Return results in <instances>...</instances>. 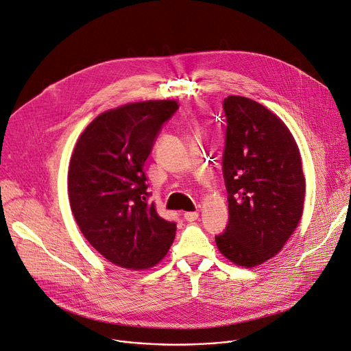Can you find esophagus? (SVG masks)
<instances>
[{
    "label": "esophagus",
    "mask_w": 351,
    "mask_h": 351,
    "mask_svg": "<svg viewBox=\"0 0 351 351\" xmlns=\"http://www.w3.org/2000/svg\"><path fill=\"white\" fill-rule=\"evenodd\" d=\"M198 216H199L198 212H185L184 213V219L186 221H195L198 219Z\"/></svg>",
    "instance_id": "34e87169"
}]
</instances>
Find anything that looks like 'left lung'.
<instances>
[{
	"label": "left lung",
	"instance_id": "left-lung-1",
	"mask_svg": "<svg viewBox=\"0 0 351 351\" xmlns=\"http://www.w3.org/2000/svg\"><path fill=\"white\" fill-rule=\"evenodd\" d=\"M223 111L228 223L215 239L228 261L252 267L276 255L301 219L302 165L293 135L270 110L247 97L228 96Z\"/></svg>",
	"mask_w": 351,
	"mask_h": 351
}]
</instances>
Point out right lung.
<instances>
[{
	"label": "right lung",
	"mask_w": 351,
	"mask_h": 351,
	"mask_svg": "<svg viewBox=\"0 0 351 351\" xmlns=\"http://www.w3.org/2000/svg\"><path fill=\"white\" fill-rule=\"evenodd\" d=\"M174 100L131 103L100 114L77 141L68 170L73 217L89 244L127 269H147L169 252L177 224L147 204L146 159Z\"/></svg>",
	"instance_id": "obj_1"
}]
</instances>
